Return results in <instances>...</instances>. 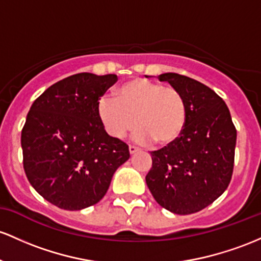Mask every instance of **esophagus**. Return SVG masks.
Instances as JSON below:
<instances>
[{
  "label": "esophagus",
  "instance_id": "1",
  "mask_svg": "<svg viewBox=\"0 0 261 261\" xmlns=\"http://www.w3.org/2000/svg\"><path fill=\"white\" fill-rule=\"evenodd\" d=\"M128 151H130V153L131 154H134L135 152H137V151H139V148L137 147H135V146H128Z\"/></svg>",
  "mask_w": 261,
  "mask_h": 261
}]
</instances>
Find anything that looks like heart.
<instances>
[{"label": "heart", "mask_w": 261, "mask_h": 261, "mask_svg": "<svg viewBox=\"0 0 261 261\" xmlns=\"http://www.w3.org/2000/svg\"><path fill=\"white\" fill-rule=\"evenodd\" d=\"M98 116L114 139H124L139 126L134 135L136 141L167 146L181 136L187 110L176 88L136 78L120 85L115 99H100Z\"/></svg>", "instance_id": "b5f03b06"}]
</instances>
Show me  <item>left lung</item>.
Returning <instances> with one entry per match:
<instances>
[{
  "mask_svg": "<svg viewBox=\"0 0 261 261\" xmlns=\"http://www.w3.org/2000/svg\"><path fill=\"white\" fill-rule=\"evenodd\" d=\"M182 94L186 124L181 136L152 151L146 183L153 198L172 213L192 214L212 204L230 183L237 130L227 104L211 88L177 73L159 75Z\"/></svg>",
  "mask_w": 261,
  "mask_h": 261,
  "instance_id": "8db88e82",
  "label": "left lung"
}]
</instances>
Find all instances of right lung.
Here are the masks:
<instances>
[{"instance_id": "obj_1", "label": "right lung", "mask_w": 261, "mask_h": 261, "mask_svg": "<svg viewBox=\"0 0 261 261\" xmlns=\"http://www.w3.org/2000/svg\"><path fill=\"white\" fill-rule=\"evenodd\" d=\"M115 74L79 73L59 80L34 100L22 128L23 168L45 200L67 211L96 204L128 146L109 136L98 116L100 96Z\"/></svg>"}]
</instances>
